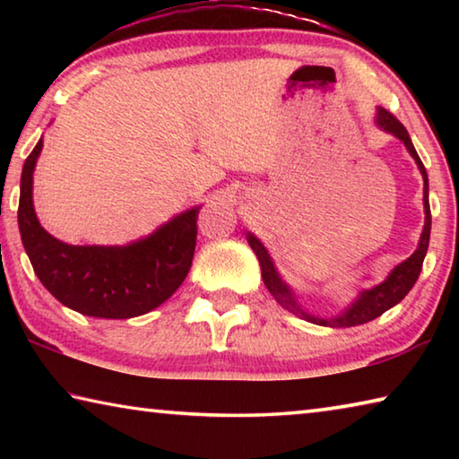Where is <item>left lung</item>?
<instances>
[{
    "label": "left lung",
    "instance_id": "obj_1",
    "mask_svg": "<svg viewBox=\"0 0 459 459\" xmlns=\"http://www.w3.org/2000/svg\"><path fill=\"white\" fill-rule=\"evenodd\" d=\"M377 126L386 131V134H393L397 139H401L405 147L409 150V153L413 155V160L417 161V168L419 172L423 176V206H425V227L421 232V238H419V247L417 251L411 255L409 259H405L401 263V265L394 267L388 277L385 279L383 283L372 287V290L362 291L359 295V299H354V304L348 306L344 312L336 317H316V316H309L307 312L299 307L298 301H295L293 293L290 290V285H287L281 277H279L277 269L273 265V261H271L267 248L263 247L261 240L251 235L248 232L247 240L251 248L257 255L259 259V265H261V277H263V283L267 285L269 293L273 295L277 299V304H281L285 309H290L291 314L304 317V320L317 324V325H330V328H351V325H360V324H367L372 322L375 317L383 316L386 309H391L393 306H397L399 301L405 298V295L411 291V287L415 285L419 273H421V267H423V259L427 255V247H429V235H431V211H429V180H427V172H425V166L423 161L419 160V155L415 152V145L411 142V137L407 134V129L403 127V123L394 117L393 113H388L386 108L378 107L377 108Z\"/></svg>",
    "mask_w": 459,
    "mask_h": 459
}]
</instances>
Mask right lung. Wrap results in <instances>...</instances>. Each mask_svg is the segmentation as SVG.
Here are the masks:
<instances>
[{
	"label": "right lung",
	"mask_w": 459,
	"mask_h": 459,
	"mask_svg": "<svg viewBox=\"0 0 459 459\" xmlns=\"http://www.w3.org/2000/svg\"><path fill=\"white\" fill-rule=\"evenodd\" d=\"M40 152L42 139L22 169L18 227L34 273L46 290L62 306L107 320L143 316L164 304L192 267L200 206L126 247L66 245L46 232L34 212L32 176Z\"/></svg>",
	"instance_id": "right-lung-1"
}]
</instances>
